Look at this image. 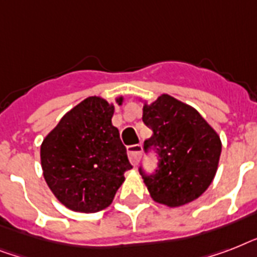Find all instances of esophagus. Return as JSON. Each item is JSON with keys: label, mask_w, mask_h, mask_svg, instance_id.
Segmentation results:
<instances>
[{"label": "esophagus", "mask_w": 257, "mask_h": 257, "mask_svg": "<svg viewBox=\"0 0 257 257\" xmlns=\"http://www.w3.org/2000/svg\"><path fill=\"white\" fill-rule=\"evenodd\" d=\"M126 152H128L129 160L132 163L135 167H136L141 160V155H143V147L140 144H135V145H129L126 147Z\"/></svg>", "instance_id": "1"}]
</instances>
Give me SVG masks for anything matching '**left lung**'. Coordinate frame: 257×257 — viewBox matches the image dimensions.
<instances>
[{
    "label": "left lung",
    "instance_id": "1",
    "mask_svg": "<svg viewBox=\"0 0 257 257\" xmlns=\"http://www.w3.org/2000/svg\"><path fill=\"white\" fill-rule=\"evenodd\" d=\"M143 121L152 131L144 151H155L157 169L139 168L152 199L180 207L201 196L216 175L221 141L200 113L163 94L143 109Z\"/></svg>",
    "mask_w": 257,
    "mask_h": 257
}]
</instances>
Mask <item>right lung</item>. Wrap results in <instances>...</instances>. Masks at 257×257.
Returning a JSON list of instances; mask_svg holds the SVG:
<instances>
[{
  "instance_id": "obj_1",
  "label": "right lung",
  "mask_w": 257,
  "mask_h": 257,
  "mask_svg": "<svg viewBox=\"0 0 257 257\" xmlns=\"http://www.w3.org/2000/svg\"><path fill=\"white\" fill-rule=\"evenodd\" d=\"M121 104L122 98H118ZM114 106L88 97L45 137L41 165L54 196L72 211L93 213L109 207L132 169L120 133L112 125Z\"/></svg>"
}]
</instances>
